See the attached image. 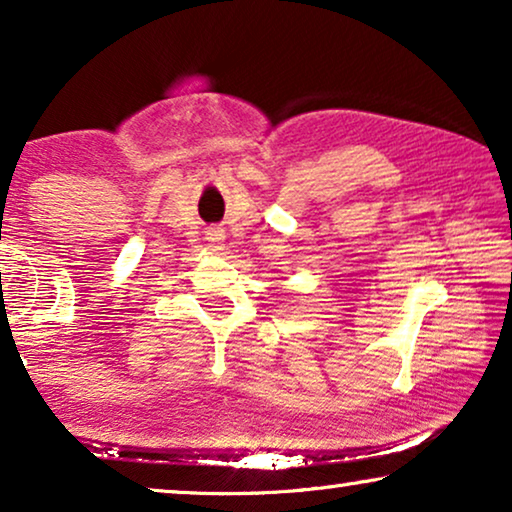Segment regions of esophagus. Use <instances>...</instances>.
Returning <instances> with one entry per match:
<instances>
[{
	"label": "esophagus",
	"mask_w": 512,
	"mask_h": 512,
	"mask_svg": "<svg viewBox=\"0 0 512 512\" xmlns=\"http://www.w3.org/2000/svg\"><path fill=\"white\" fill-rule=\"evenodd\" d=\"M207 239H210V241H221L223 239V230L221 228L207 230Z\"/></svg>",
	"instance_id": "1"
}]
</instances>
